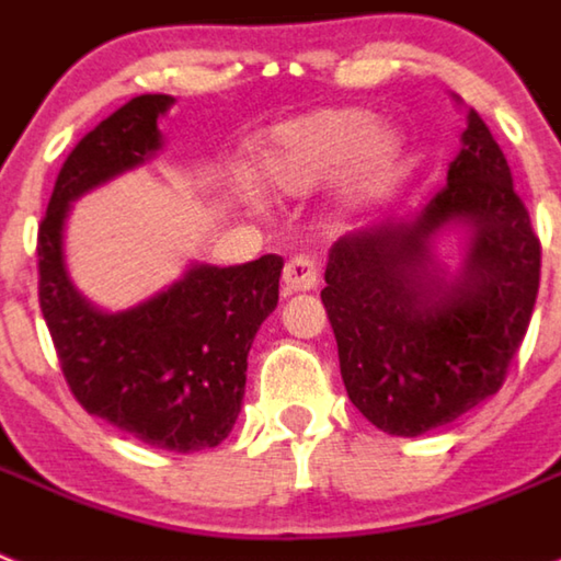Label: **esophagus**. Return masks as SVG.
Instances as JSON below:
<instances>
[{"label":"esophagus","mask_w":561,"mask_h":561,"mask_svg":"<svg viewBox=\"0 0 561 561\" xmlns=\"http://www.w3.org/2000/svg\"><path fill=\"white\" fill-rule=\"evenodd\" d=\"M282 282H285V290H290V294L313 290L319 285V265L310 256H302V253H299V256L285 262Z\"/></svg>","instance_id":"1"}]
</instances>
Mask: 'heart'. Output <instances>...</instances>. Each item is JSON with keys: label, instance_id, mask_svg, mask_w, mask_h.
I'll return each instance as SVG.
<instances>
[{"label": "heart", "instance_id": "heart-1", "mask_svg": "<svg viewBox=\"0 0 561 561\" xmlns=\"http://www.w3.org/2000/svg\"><path fill=\"white\" fill-rule=\"evenodd\" d=\"M402 168V139L365 107H324L267 130L253 176L276 196H308L339 179V205L382 199Z\"/></svg>", "mask_w": 561, "mask_h": 561}]
</instances>
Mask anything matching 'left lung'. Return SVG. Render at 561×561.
Returning <instances> with one entry per match:
<instances>
[{
  "mask_svg": "<svg viewBox=\"0 0 561 561\" xmlns=\"http://www.w3.org/2000/svg\"><path fill=\"white\" fill-rule=\"evenodd\" d=\"M465 119L448 185L422 210L345 233L324 267L347 397L393 436H422L491 399L539 294L542 248L505 153L473 107ZM448 229L466 233L456 268L435 253Z\"/></svg>",
  "mask_w": 561,
  "mask_h": 561,
  "instance_id": "obj_1",
  "label": "left lung"
}]
</instances>
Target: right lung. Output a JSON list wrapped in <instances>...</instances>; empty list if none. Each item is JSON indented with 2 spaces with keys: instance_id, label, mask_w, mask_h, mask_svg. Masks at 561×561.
<instances>
[{
  "instance_id": "right-lung-1",
  "label": "right lung",
  "mask_w": 561,
  "mask_h": 561,
  "mask_svg": "<svg viewBox=\"0 0 561 561\" xmlns=\"http://www.w3.org/2000/svg\"><path fill=\"white\" fill-rule=\"evenodd\" d=\"M173 102L168 93L130 99L70 150L39 225V308L84 411L150 448L196 454L216 448L242 411L248 351L279 302L282 256L230 267L191 262L125 310L93 305L65 265L73 202L157 159V122Z\"/></svg>"
}]
</instances>
